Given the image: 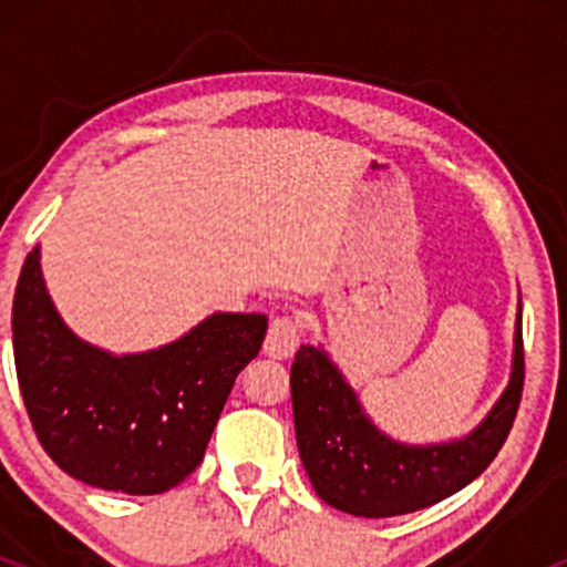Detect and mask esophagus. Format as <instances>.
<instances>
[{
    "instance_id": "1",
    "label": "esophagus",
    "mask_w": 567,
    "mask_h": 567,
    "mask_svg": "<svg viewBox=\"0 0 567 567\" xmlns=\"http://www.w3.org/2000/svg\"><path fill=\"white\" fill-rule=\"evenodd\" d=\"M298 343H301V328L292 317H275L269 322V333L264 341L266 354L275 357V360H288L298 349Z\"/></svg>"
}]
</instances>
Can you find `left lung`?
I'll return each instance as SVG.
<instances>
[{
    "mask_svg": "<svg viewBox=\"0 0 567 567\" xmlns=\"http://www.w3.org/2000/svg\"><path fill=\"white\" fill-rule=\"evenodd\" d=\"M523 383L519 315L512 381L491 415L470 437L451 445L408 447L370 424L349 383L320 349L301 347L290 368V394L303 470L324 504L357 517H396L426 509L491 466L517 419Z\"/></svg>",
    "mask_w": 567,
    "mask_h": 567,
    "instance_id": "8db88e82",
    "label": "left lung"
}]
</instances>
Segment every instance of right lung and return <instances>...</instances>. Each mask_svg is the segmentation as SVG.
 Segmentation results:
<instances>
[{
  "mask_svg": "<svg viewBox=\"0 0 567 567\" xmlns=\"http://www.w3.org/2000/svg\"><path fill=\"white\" fill-rule=\"evenodd\" d=\"M264 336V315H213L171 347L112 357L61 322L39 247L12 301L16 373L39 445L74 480L130 496H157L197 470Z\"/></svg>",
  "mask_w": 567,
  "mask_h": 567,
  "instance_id": "add662e5",
  "label": "right lung"
}]
</instances>
